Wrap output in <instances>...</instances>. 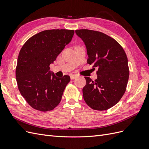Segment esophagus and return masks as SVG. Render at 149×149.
Returning <instances> with one entry per match:
<instances>
[{"instance_id": "esophagus-1", "label": "esophagus", "mask_w": 149, "mask_h": 149, "mask_svg": "<svg viewBox=\"0 0 149 149\" xmlns=\"http://www.w3.org/2000/svg\"><path fill=\"white\" fill-rule=\"evenodd\" d=\"M76 77H77V76H76V74H71V75L70 76V78H71V79H73L76 78Z\"/></svg>"}]
</instances>
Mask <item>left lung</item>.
<instances>
[{"instance_id":"8db88e82","label":"left lung","mask_w":149,"mask_h":149,"mask_svg":"<svg viewBox=\"0 0 149 149\" xmlns=\"http://www.w3.org/2000/svg\"><path fill=\"white\" fill-rule=\"evenodd\" d=\"M75 32L86 47L87 63L97 68L96 79L84 77V100L94 110H107L116 105L125 92L129 76L127 55L120 45L105 33L88 29Z\"/></svg>"}]
</instances>
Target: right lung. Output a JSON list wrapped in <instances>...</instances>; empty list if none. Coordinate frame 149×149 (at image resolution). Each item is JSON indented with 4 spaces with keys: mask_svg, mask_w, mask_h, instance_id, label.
<instances>
[{
    "mask_svg": "<svg viewBox=\"0 0 149 149\" xmlns=\"http://www.w3.org/2000/svg\"><path fill=\"white\" fill-rule=\"evenodd\" d=\"M73 30L53 29L41 31L26 41L19 52L15 70L21 95L33 109L53 110L61 100L70 77L52 74L49 65L73 38Z\"/></svg>",
    "mask_w": 149,
    "mask_h": 149,
    "instance_id": "obj_1",
    "label": "right lung"
}]
</instances>
